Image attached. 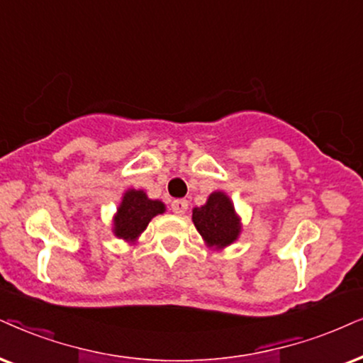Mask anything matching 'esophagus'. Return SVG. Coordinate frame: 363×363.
Segmentation results:
<instances>
[{
	"label": "esophagus",
	"instance_id": "34e87169",
	"mask_svg": "<svg viewBox=\"0 0 363 363\" xmlns=\"http://www.w3.org/2000/svg\"><path fill=\"white\" fill-rule=\"evenodd\" d=\"M187 201L186 199H176V201H172V204H171V209H172V213H176V214H184L186 211H187Z\"/></svg>",
	"mask_w": 363,
	"mask_h": 363
}]
</instances>
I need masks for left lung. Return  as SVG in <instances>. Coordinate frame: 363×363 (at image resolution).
<instances>
[{
    "mask_svg": "<svg viewBox=\"0 0 363 363\" xmlns=\"http://www.w3.org/2000/svg\"><path fill=\"white\" fill-rule=\"evenodd\" d=\"M192 223L206 245L223 250L233 245L241 233V219L226 192L216 191L209 194L208 203L192 209Z\"/></svg>",
    "mask_w": 363,
    "mask_h": 363,
    "instance_id": "8db88e82",
    "label": "left lung"
}]
</instances>
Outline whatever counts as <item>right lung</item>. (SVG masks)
I'll list each match as a JSON object with an SVG mask.
<instances>
[{
	"label": "right lung",
	"instance_id": "add662e5",
	"mask_svg": "<svg viewBox=\"0 0 363 363\" xmlns=\"http://www.w3.org/2000/svg\"><path fill=\"white\" fill-rule=\"evenodd\" d=\"M166 206L157 199H149L144 191L128 189L113 216V235L128 242H134L145 231L154 216L162 214Z\"/></svg>",
	"mask_w": 363,
	"mask_h": 363
}]
</instances>
